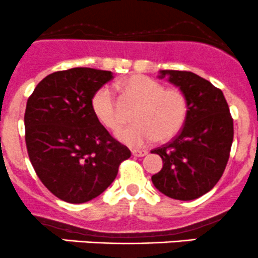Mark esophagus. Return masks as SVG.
I'll return each instance as SVG.
<instances>
[{"label": "esophagus", "mask_w": 258, "mask_h": 258, "mask_svg": "<svg viewBox=\"0 0 258 258\" xmlns=\"http://www.w3.org/2000/svg\"><path fill=\"white\" fill-rule=\"evenodd\" d=\"M147 154H148L147 150H139V149H133L132 150L133 157H144V155H147Z\"/></svg>", "instance_id": "obj_1"}]
</instances>
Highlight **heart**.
Masks as SVG:
<instances>
[{
	"instance_id": "heart-1",
	"label": "heart",
	"mask_w": 258,
	"mask_h": 258,
	"mask_svg": "<svg viewBox=\"0 0 258 258\" xmlns=\"http://www.w3.org/2000/svg\"><path fill=\"white\" fill-rule=\"evenodd\" d=\"M124 96L138 104L133 113L134 124L115 132L119 142L140 148L158 139L165 142L183 128L188 114L187 98L179 89H164L163 84L144 75H135L121 84ZM91 110L99 123L115 129L120 123L114 91L104 85L91 98Z\"/></svg>"
}]
</instances>
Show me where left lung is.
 Listing matches in <instances>:
<instances>
[{
    "label": "left lung",
    "instance_id": "1",
    "mask_svg": "<svg viewBox=\"0 0 258 258\" xmlns=\"http://www.w3.org/2000/svg\"><path fill=\"white\" fill-rule=\"evenodd\" d=\"M187 98L188 114L178 137L152 150L163 168L152 175L160 193L192 201L210 192L222 177L233 142V120L223 93L190 71L160 70Z\"/></svg>",
    "mask_w": 258,
    "mask_h": 258
}]
</instances>
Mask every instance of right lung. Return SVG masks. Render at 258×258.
Listing matches in <instances>:
<instances>
[{"instance_id":"add662e5","label":"right lung","mask_w":258,"mask_h":258,"mask_svg":"<svg viewBox=\"0 0 258 258\" xmlns=\"http://www.w3.org/2000/svg\"><path fill=\"white\" fill-rule=\"evenodd\" d=\"M113 73L91 68L56 71L42 79L25 111L26 147L37 177L52 195L85 203L113 183L130 157L91 110V98Z\"/></svg>"}]
</instances>
